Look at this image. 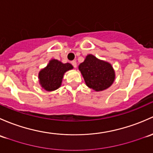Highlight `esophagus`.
Wrapping results in <instances>:
<instances>
[{
  "mask_svg": "<svg viewBox=\"0 0 153 153\" xmlns=\"http://www.w3.org/2000/svg\"><path fill=\"white\" fill-rule=\"evenodd\" d=\"M71 64H72V65L74 66V68H76V65H77V64H76V60H74V61H72V62H71Z\"/></svg>",
  "mask_w": 153,
  "mask_h": 153,
  "instance_id": "1",
  "label": "esophagus"
}]
</instances>
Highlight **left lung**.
Segmentation results:
<instances>
[{
	"instance_id": "left-lung-1",
	"label": "left lung",
	"mask_w": 153,
	"mask_h": 153,
	"mask_svg": "<svg viewBox=\"0 0 153 153\" xmlns=\"http://www.w3.org/2000/svg\"><path fill=\"white\" fill-rule=\"evenodd\" d=\"M79 70L88 88L96 91L107 89L113 83L115 71L111 64L88 54L83 62L79 65Z\"/></svg>"
}]
</instances>
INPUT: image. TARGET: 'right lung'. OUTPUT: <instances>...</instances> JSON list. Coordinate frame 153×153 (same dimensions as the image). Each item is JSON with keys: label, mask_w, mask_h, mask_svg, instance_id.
Returning <instances> with one entry per match:
<instances>
[{"label": "right lung", "mask_w": 153, "mask_h": 153, "mask_svg": "<svg viewBox=\"0 0 153 153\" xmlns=\"http://www.w3.org/2000/svg\"><path fill=\"white\" fill-rule=\"evenodd\" d=\"M73 69L70 63H62L57 59H51L45 68L39 72V82L47 91H55L60 87L64 74Z\"/></svg>", "instance_id": "obj_1"}]
</instances>
